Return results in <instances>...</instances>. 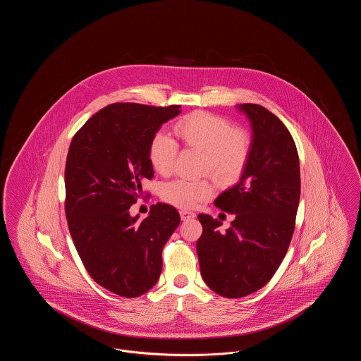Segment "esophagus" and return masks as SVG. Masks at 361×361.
I'll return each instance as SVG.
<instances>
[{"label": "esophagus", "instance_id": "obj_1", "mask_svg": "<svg viewBox=\"0 0 361 361\" xmlns=\"http://www.w3.org/2000/svg\"><path fill=\"white\" fill-rule=\"evenodd\" d=\"M180 216H181V221H189V219H193V218L196 216V214L192 212V211L181 209V211H180Z\"/></svg>", "mask_w": 361, "mask_h": 361}]
</instances>
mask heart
Wrapping results in <instances>:
<instances>
[{
	"label": "heart",
	"instance_id": "obj_1",
	"mask_svg": "<svg viewBox=\"0 0 361 361\" xmlns=\"http://www.w3.org/2000/svg\"><path fill=\"white\" fill-rule=\"evenodd\" d=\"M174 134L185 147L204 154V172L219 184H233L240 178L250 154V139L221 116L195 112L177 121ZM177 143L165 134H157L149 149L150 162L161 174L172 172ZM209 181L174 180L162 188V197L177 207L192 208L212 196Z\"/></svg>",
	"mask_w": 361,
	"mask_h": 361
}]
</instances>
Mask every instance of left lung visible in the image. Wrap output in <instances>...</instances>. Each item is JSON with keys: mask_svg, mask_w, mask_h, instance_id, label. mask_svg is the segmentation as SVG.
I'll return each mask as SVG.
<instances>
[{"mask_svg": "<svg viewBox=\"0 0 361 361\" xmlns=\"http://www.w3.org/2000/svg\"><path fill=\"white\" fill-rule=\"evenodd\" d=\"M250 121L252 143L240 183L214 204L234 215L231 226L197 215L203 234L196 242L200 274L224 298H242L275 275L291 242L300 199L299 157L290 131L258 104L237 105Z\"/></svg>", "mask_w": 361, "mask_h": 361, "instance_id": "left-lung-1", "label": "left lung"}]
</instances>
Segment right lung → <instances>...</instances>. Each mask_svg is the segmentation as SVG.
<instances>
[{"instance_id": "obj_1", "label": "right lung", "mask_w": 361, "mask_h": 361, "mask_svg": "<svg viewBox=\"0 0 361 361\" xmlns=\"http://www.w3.org/2000/svg\"><path fill=\"white\" fill-rule=\"evenodd\" d=\"M180 105L115 103L94 114L70 143L65 169L66 219L92 279L108 291L137 298L162 271V249L180 224L174 207L157 203L143 221L130 207L154 176L150 143Z\"/></svg>"}]
</instances>
